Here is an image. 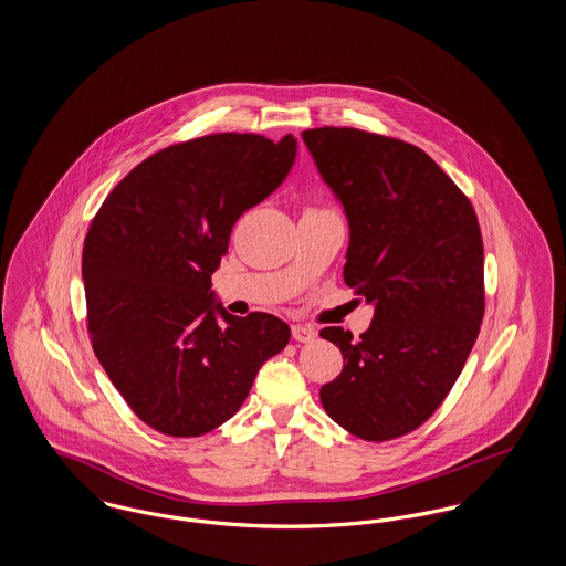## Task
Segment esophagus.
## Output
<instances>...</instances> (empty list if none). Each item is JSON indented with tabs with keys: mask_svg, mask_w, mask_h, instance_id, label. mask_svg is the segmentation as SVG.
Returning <instances> with one entry per match:
<instances>
[{
	"mask_svg": "<svg viewBox=\"0 0 566 566\" xmlns=\"http://www.w3.org/2000/svg\"><path fill=\"white\" fill-rule=\"evenodd\" d=\"M293 337L301 344H307V342H314L318 337V333L310 324H293Z\"/></svg>",
	"mask_w": 566,
	"mask_h": 566,
	"instance_id": "esophagus-1",
	"label": "esophagus"
}]
</instances>
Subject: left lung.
<instances>
[{"instance_id":"1","label":"left lung","mask_w":566,"mask_h":566,"mask_svg":"<svg viewBox=\"0 0 566 566\" xmlns=\"http://www.w3.org/2000/svg\"><path fill=\"white\" fill-rule=\"evenodd\" d=\"M350 224L344 280L374 305L367 333L326 326L344 369L324 411L365 441L424 424L452 390L484 318V243L475 210L431 157L350 127L301 134Z\"/></svg>"}]
</instances>
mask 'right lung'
<instances>
[{
	"label": "right lung",
	"mask_w": 566,
	"mask_h": 566,
	"mask_svg": "<svg viewBox=\"0 0 566 566\" xmlns=\"http://www.w3.org/2000/svg\"><path fill=\"white\" fill-rule=\"evenodd\" d=\"M296 139L214 134L134 167L93 218L82 250L88 335L114 388L150 429L214 431L242 407L289 324L214 303L212 273L238 218L289 176Z\"/></svg>",
	"instance_id": "add662e5"
}]
</instances>
